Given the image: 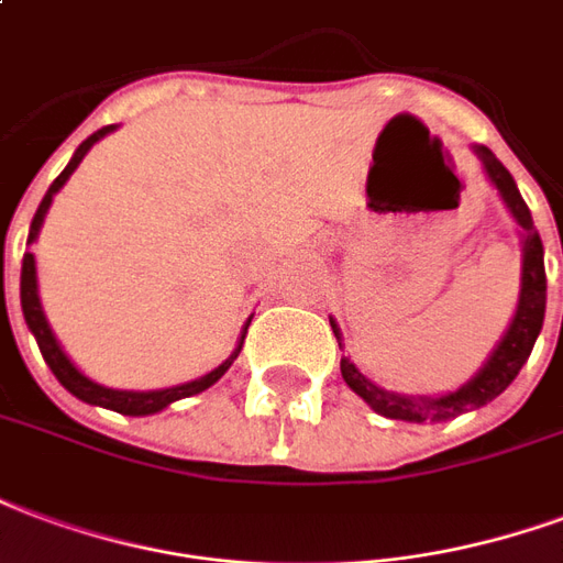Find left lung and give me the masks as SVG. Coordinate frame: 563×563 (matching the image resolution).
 Instances as JSON below:
<instances>
[{
  "mask_svg": "<svg viewBox=\"0 0 563 563\" xmlns=\"http://www.w3.org/2000/svg\"><path fill=\"white\" fill-rule=\"evenodd\" d=\"M474 155L483 164V170L492 179V186L498 188L500 200L507 203L512 212L516 224L522 228V290H519V306L512 314L510 327L504 332V339L498 347L492 351V356L483 363L477 375L471 377L467 384L446 393V396H401V393H389V389L377 387L375 380H368L360 368L342 356V377L347 387L354 389L360 399L366 401L368 408L387 420H405V422H441L453 420L459 413L477 411L486 401L500 396L504 389L510 387L519 368L528 363V356L534 351V342L540 330H543V314H545V266H543V242L540 233L534 231V219H531V209L525 207L519 188L512 183L510 170L495 158V152L489 146H474ZM563 249V240H561ZM332 332L342 344V332L330 318Z\"/></svg>",
  "mask_w": 563,
  "mask_h": 563,
  "instance_id": "8db88e82",
  "label": "left lung"
}]
</instances>
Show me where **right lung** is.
<instances>
[{"label":"right lung","mask_w":563,"mask_h":563,"mask_svg":"<svg viewBox=\"0 0 563 563\" xmlns=\"http://www.w3.org/2000/svg\"><path fill=\"white\" fill-rule=\"evenodd\" d=\"M117 129V125H104V129H98L96 134H89L80 146H77V152L71 155V162H68V167H65L63 174L53 179V186L47 188V195H44V200L38 203V212H35V219H32V228H29V245L38 240V231L41 224H44V216H47V209H51L53 203V195L59 191V188L68 183V176L77 170V164L84 162V155L92 146H96L104 134H110V131ZM20 306H23V318H26V327L32 330V335H35V342H38L41 347V356H44V363L51 366V372L56 375V380L63 384L71 396H77L80 401H86V405H98V408H110V411L117 413H129V417H146V413H158L164 411L167 405H174V401L179 399H188V396H197V393H203V389H209L216 380H219L228 368H231V363L240 356L242 351V342H245V332H249V323H252V318L245 321V327H242V335H240V344L233 347V354L221 363L219 368H212L209 375L197 377V380H188V384H179V387H167V389H146V393H134V389H110L104 387V384H96L92 377H86L80 368L74 366L71 360H68V354L63 351V344L56 342V335H53L51 323H47V318H44V309H41V297H38V276H35V254L26 252L23 254V269H20Z\"/></svg>","instance_id":"right-lung-1"}]
</instances>
